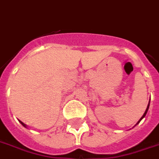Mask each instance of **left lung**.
<instances>
[{
	"mask_svg": "<svg viewBox=\"0 0 159 159\" xmlns=\"http://www.w3.org/2000/svg\"><path fill=\"white\" fill-rule=\"evenodd\" d=\"M148 107H149V101H148V107H147V108H146V110H145V112H144V114H143V116H142V117H141V119H140V120H139V121H138V122H137V124H136L135 125H138V124H139V123L141 122V120H142V118H144V117H145V116H146V114H147V112H148ZM135 125H134V126H135Z\"/></svg>",
	"mask_w": 159,
	"mask_h": 159,
	"instance_id": "left-lung-1",
	"label": "left lung"
}]
</instances>
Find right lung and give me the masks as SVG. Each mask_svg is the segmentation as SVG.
<instances>
[{
    "label": "right lung",
    "mask_w": 159,
    "mask_h": 159,
    "mask_svg": "<svg viewBox=\"0 0 159 159\" xmlns=\"http://www.w3.org/2000/svg\"><path fill=\"white\" fill-rule=\"evenodd\" d=\"M19 122H20V124H21V125H23L24 127H26V125H25L23 122H21V121H19Z\"/></svg>",
    "instance_id": "1"
}]
</instances>
